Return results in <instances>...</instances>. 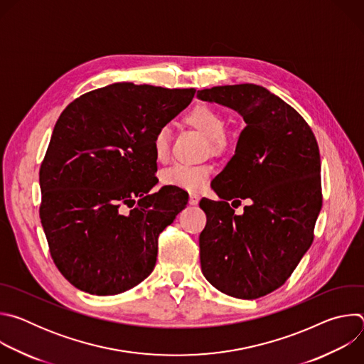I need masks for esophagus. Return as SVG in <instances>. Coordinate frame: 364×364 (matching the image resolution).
<instances>
[{"label": "esophagus", "instance_id": "1", "mask_svg": "<svg viewBox=\"0 0 364 364\" xmlns=\"http://www.w3.org/2000/svg\"><path fill=\"white\" fill-rule=\"evenodd\" d=\"M198 200H200V196H198V194H196V193H190V197H188V203H190V205H196V204L198 203Z\"/></svg>", "mask_w": 364, "mask_h": 364}]
</instances>
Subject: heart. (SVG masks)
Masks as SVG:
<instances>
[{
    "instance_id": "obj_1",
    "label": "heart",
    "mask_w": 364,
    "mask_h": 364,
    "mask_svg": "<svg viewBox=\"0 0 364 364\" xmlns=\"http://www.w3.org/2000/svg\"><path fill=\"white\" fill-rule=\"evenodd\" d=\"M186 122L198 129L209 141L210 151L220 154L229 148V138L225 135L226 119L220 111L207 103L194 105L184 117ZM171 132L167 127H161L152 136L154 157L159 163H166L170 157ZM212 174L209 166H186L176 164L163 171L161 180L167 186L176 188L198 191L201 190Z\"/></svg>"
}]
</instances>
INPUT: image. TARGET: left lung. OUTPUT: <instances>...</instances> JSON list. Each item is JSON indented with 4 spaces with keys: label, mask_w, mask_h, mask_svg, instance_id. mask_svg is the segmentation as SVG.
Returning <instances> with one entry per match:
<instances>
[{
    "label": "left lung",
    "mask_w": 364,
    "mask_h": 364,
    "mask_svg": "<svg viewBox=\"0 0 364 364\" xmlns=\"http://www.w3.org/2000/svg\"><path fill=\"white\" fill-rule=\"evenodd\" d=\"M197 96L246 122L216 177L213 190L223 200H200L207 218L198 239L201 272L223 294L261 298L288 281L314 240L323 205L318 144L305 119L262 86H215ZM242 199L248 205L237 217L231 207Z\"/></svg>",
    "instance_id": "8db88e82"
}]
</instances>
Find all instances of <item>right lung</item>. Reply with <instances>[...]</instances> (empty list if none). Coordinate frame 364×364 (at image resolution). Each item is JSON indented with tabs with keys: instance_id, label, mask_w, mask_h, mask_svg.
I'll use <instances>...</instances> for the list:
<instances>
[{
	"instance_id": "obj_1",
	"label": "right lung",
	"mask_w": 364,
	"mask_h": 364,
	"mask_svg": "<svg viewBox=\"0 0 364 364\" xmlns=\"http://www.w3.org/2000/svg\"><path fill=\"white\" fill-rule=\"evenodd\" d=\"M196 89L114 83L60 114L40 167V220L51 259L77 289L117 295L157 262L159 236L188 194L157 184L152 136Z\"/></svg>"
}]
</instances>
